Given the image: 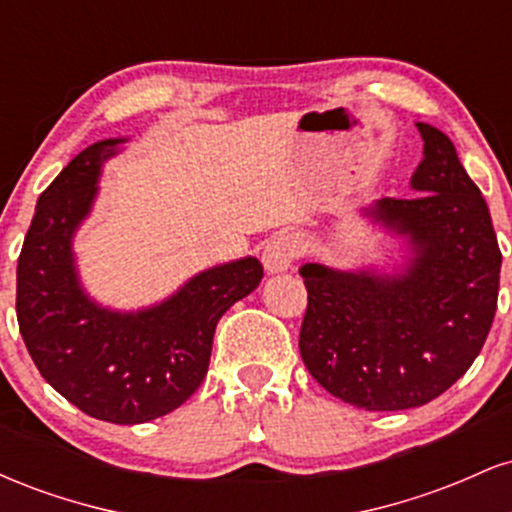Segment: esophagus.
Listing matches in <instances>:
<instances>
[{"label":"esophagus","instance_id":"obj_1","mask_svg":"<svg viewBox=\"0 0 512 512\" xmlns=\"http://www.w3.org/2000/svg\"><path fill=\"white\" fill-rule=\"evenodd\" d=\"M296 257H298V240L289 236V233H279V236H274L267 245H264L262 264L269 274H279V272H286Z\"/></svg>","mask_w":512,"mask_h":512}]
</instances>
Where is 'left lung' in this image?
Masks as SVG:
<instances>
[{
    "mask_svg": "<svg viewBox=\"0 0 512 512\" xmlns=\"http://www.w3.org/2000/svg\"><path fill=\"white\" fill-rule=\"evenodd\" d=\"M424 158L407 199L361 214L407 240L395 272L308 262L301 356L310 375L358 409L428 404L467 373L491 330L501 250L489 207L443 132L416 122Z\"/></svg>",
    "mask_w": 512,
    "mask_h": 512,
    "instance_id": "obj_1",
    "label": "left lung"
}]
</instances>
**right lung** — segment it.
Instances as JSON below:
<instances>
[{"mask_svg":"<svg viewBox=\"0 0 512 512\" xmlns=\"http://www.w3.org/2000/svg\"><path fill=\"white\" fill-rule=\"evenodd\" d=\"M125 142L91 144L40 195L16 267V317L40 375L64 399L93 419L134 426L170 414L202 385L216 322L260 286L262 264H216L149 308L93 301L74 236L98 197L103 163Z\"/></svg>","mask_w":512,"mask_h":512,"instance_id":"right-lung-1","label":"right lung"}]
</instances>
